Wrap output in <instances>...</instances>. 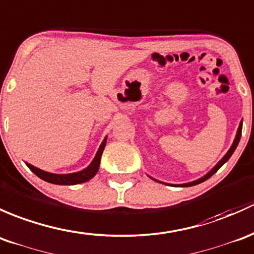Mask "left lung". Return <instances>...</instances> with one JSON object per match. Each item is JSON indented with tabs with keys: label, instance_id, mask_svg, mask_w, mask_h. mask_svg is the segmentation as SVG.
I'll use <instances>...</instances> for the list:
<instances>
[{
	"label": "left lung",
	"instance_id": "1",
	"mask_svg": "<svg viewBox=\"0 0 254 254\" xmlns=\"http://www.w3.org/2000/svg\"><path fill=\"white\" fill-rule=\"evenodd\" d=\"M241 133H242V121L240 122V125H239V128H237L236 137H235L234 142H232V145L230 146V149H229V150H227V153L225 154V155L223 156V159H221V160L219 161V163L216 164V165L214 166L213 169H211L210 171L208 172V174H205L204 176H203V177H200V179L195 180V181L188 182V184H182V185H179V186H181V187H190V186H195V185H198V184H202V182H204L205 180H208L209 177H211V176H213V175L215 174V172L218 171V170L220 169V167L223 166L224 164L226 163V161L229 160L230 158H231V155H232V154H234V151L236 150L237 145H239V143H240V139H241ZM149 177H150V176H149ZM150 179H153V177H150ZM153 180H155V179H153ZM155 181H158V180H155ZM158 182H160V181H158ZM163 184H164V182H163ZM165 185H166V184H165ZM172 186H176V185H172Z\"/></svg>",
	"mask_w": 254,
	"mask_h": 254
}]
</instances>
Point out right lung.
I'll return each mask as SVG.
<instances>
[{"label":"right lung","mask_w":254,"mask_h":254,"mask_svg":"<svg viewBox=\"0 0 254 254\" xmlns=\"http://www.w3.org/2000/svg\"><path fill=\"white\" fill-rule=\"evenodd\" d=\"M106 139H108V135H106V137L104 138L103 142H101L98 151H96L95 156H94L93 161H91V163L89 164L85 169L80 170V171L72 172V174H52V172L44 171V170L39 169V167L33 166L29 163H25V164H27V166L29 167L31 171L36 175V176L40 177V179L44 180V181L49 182V184L64 185V186L83 184V182H87L90 179H93V177L96 175V172L99 171L101 155H103V151H104V149H105V145H106Z\"/></svg>","instance_id":"add662e5"}]
</instances>
